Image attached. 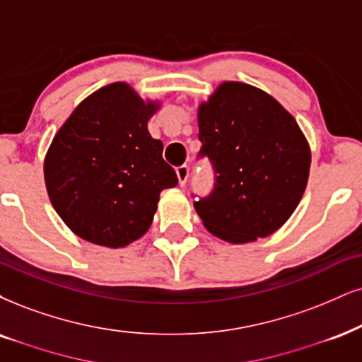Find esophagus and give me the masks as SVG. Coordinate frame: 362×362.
<instances>
[{"instance_id":"obj_1","label":"esophagus","mask_w":362,"mask_h":362,"mask_svg":"<svg viewBox=\"0 0 362 362\" xmlns=\"http://www.w3.org/2000/svg\"><path fill=\"white\" fill-rule=\"evenodd\" d=\"M176 176H177V181H180V185H186V181H188L189 177V168L186 166V164H182V166H180L176 169Z\"/></svg>"}]
</instances>
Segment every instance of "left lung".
<instances>
[{
	"mask_svg": "<svg viewBox=\"0 0 362 362\" xmlns=\"http://www.w3.org/2000/svg\"><path fill=\"white\" fill-rule=\"evenodd\" d=\"M202 151L215 169L211 194L194 203L204 228L228 243L275 233L296 211L310 169V147L274 97L223 82L199 104Z\"/></svg>",
	"mask_w": 362,
	"mask_h": 362,
	"instance_id": "obj_1",
	"label": "left lung"
}]
</instances>
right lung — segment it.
Wrapping results in <instances>:
<instances>
[{
  "label": "right lung",
  "instance_id": "right-lung-1",
  "mask_svg": "<svg viewBox=\"0 0 362 362\" xmlns=\"http://www.w3.org/2000/svg\"><path fill=\"white\" fill-rule=\"evenodd\" d=\"M159 102L142 100L126 82L82 100L58 129L43 173L58 216L80 238L120 248L149 230L160 191L177 185L147 120Z\"/></svg>",
  "mask_w": 362,
  "mask_h": 362
}]
</instances>
